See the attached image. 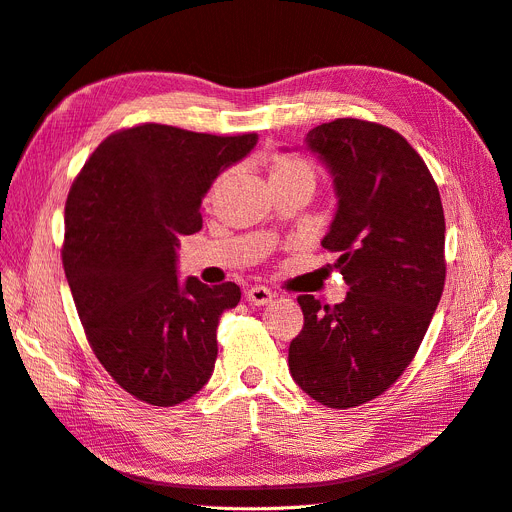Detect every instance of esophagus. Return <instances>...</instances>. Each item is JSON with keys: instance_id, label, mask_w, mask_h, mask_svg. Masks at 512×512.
Masks as SVG:
<instances>
[{"instance_id": "obj_1", "label": "esophagus", "mask_w": 512, "mask_h": 512, "mask_svg": "<svg viewBox=\"0 0 512 512\" xmlns=\"http://www.w3.org/2000/svg\"><path fill=\"white\" fill-rule=\"evenodd\" d=\"M272 291L268 287H251L249 291H246V301H249L251 306H268L272 301Z\"/></svg>"}]
</instances>
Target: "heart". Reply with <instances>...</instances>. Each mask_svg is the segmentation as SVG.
Returning a JSON list of instances; mask_svg holds the SVG:
<instances>
[{
    "instance_id": "heart-1",
    "label": "heart",
    "mask_w": 512,
    "mask_h": 512,
    "mask_svg": "<svg viewBox=\"0 0 512 512\" xmlns=\"http://www.w3.org/2000/svg\"><path fill=\"white\" fill-rule=\"evenodd\" d=\"M227 181H230V170H225V173H221L213 181L211 189H208V194H206V202H211L221 192V189L225 187ZM270 181H272V185L287 183V181H301V183H308L314 189L316 168L304 156H297V154H274L272 160H270Z\"/></svg>"
}]
</instances>
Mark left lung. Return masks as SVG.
<instances>
[{"mask_svg": "<svg viewBox=\"0 0 512 512\" xmlns=\"http://www.w3.org/2000/svg\"><path fill=\"white\" fill-rule=\"evenodd\" d=\"M337 211L323 238L348 282L342 304L299 295L289 346L297 386L331 409L386 392L413 361L445 287V215L428 166L399 132L356 118L312 128Z\"/></svg>", "mask_w": 512, "mask_h": 512, "instance_id": "1", "label": "left lung"}]
</instances>
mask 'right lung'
Masks as SVG:
<instances>
[{
  "label": "right lung",
  "mask_w": 512,
  "mask_h": 512,
  "mask_svg": "<svg viewBox=\"0 0 512 512\" xmlns=\"http://www.w3.org/2000/svg\"><path fill=\"white\" fill-rule=\"evenodd\" d=\"M255 132L217 137L166 124L109 135L65 204L63 268L88 344L135 399L173 407L208 382L217 325L240 287L177 278L179 236L202 227L200 204Z\"/></svg>",
  "instance_id": "add662e5"
}]
</instances>
